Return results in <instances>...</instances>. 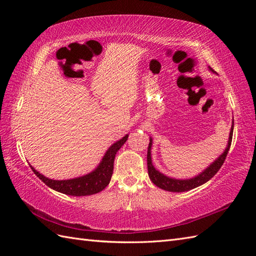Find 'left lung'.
I'll list each match as a JSON object with an SVG mask.
<instances>
[{"label": "left lung", "mask_w": 256, "mask_h": 256, "mask_svg": "<svg viewBox=\"0 0 256 256\" xmlns=\"http://www.w3.org/2000/svg\"><path fill=\"white\" fill-rule=\"evenodd\" d=\"M212 72H216L214 69L210 68ZM233 126H234V122L232 121V126H231V131H230V136L229 140H228V145L226 150L222 153L218 158H216L212 164L206 167V170L199 174L198 176H196L194 178L190 179H175V178H170L165 176L164 174L160 172L158 170H155V167L153 166V162H152V157H150V148H152V143L153 140L150 138V144H148V176L152 182H153L154 184H156L157 187H160V189L167 190V192H188V190H192L196 187H199L201 184H204L208 180L214 177L216 172H219L221 166L224 165V162L226 158L228 152L230 150L231 142H232V135H233Z\"/></svg>", "instance_id": "1"}]
</instances>
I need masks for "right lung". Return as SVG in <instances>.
Here are the masks:
<instances>
[{
    "instance_id": "1",
    "label": "right lung",
    "mask_w": 256,
    "mask_h": 256,
    "mask_svg": "<svg viewBox=\"0 0 256 256\" xmlns=\"http://www.w3.org/2000/svg\"><path fill=\"white\" fill-rule=\"evenodd\" d=\"M128 138V135H125L123 138L114 143L106 150V153L103 156L99 166L94 172L88 174V175L74 179H67V180H54V179H50L44 175H42V174L34 170V167L30 166V168L42 182H44L45 184H47L50 188L56 190V192L69 196H76V197L77 196L81 197V196L94 194L102 192L108 186V182H110L113 174V164L114 158H116V154L122 148V145L126 142Z\"/></svg>"
}]
</instances>
